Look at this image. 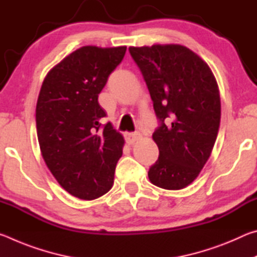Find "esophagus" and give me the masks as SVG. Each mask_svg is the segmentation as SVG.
I'll return each instance as SVG.
<instances>
[{
    "label": "esophagus",
    "instance_id": "obj_1",
    "mask_svg": "<svg viewBox=\"0 0 257 257\" xmlns=\"http://www.w3.org/2000/svg\"><path fill=\"white\" fill-rule=\"evenodd\" d=\"M141 138V134L138 133H124V139L128 144H134L135 142H137Z\"/></svg>",
    "mask_w": 257,
    "mask_h": 257
}]
</instances>
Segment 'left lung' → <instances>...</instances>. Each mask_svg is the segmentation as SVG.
<instances>
[{
  "label": "left lung",
  "mask_w": 257,
  "mask_h": 257,
  "mask_svg": "<svg viewBox=\"0 0 257 257\" xmlns=\"http://www.w3.org/2000/svg\"><path fill=\"white\" fill-rule=\"evenodd\" d=\"M159 120L153 139L160 154L149 170L151 182L182 189L196 179L220 127L219 89L210 67L186 46L129 47Z\"/></svg>",
  "instance_id": "obj_1"
}]
</instances>
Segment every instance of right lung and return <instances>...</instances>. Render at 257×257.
<instances>
[{"mask_svg": "<svg viewBox=\"0 0 257 257\" xmlns=\"http://www.w3.org/2000/svg\"><path fill=\"white\" fill-rule=\"evenodd\" d=\"M125 46H84L47 73L36 105V128L47 168L69 194L95 199L111 189L123 137L110 122L98 94L119 66Z\"/></svg>", "mask_w": 257, "mask_h": 257, "instance_id": "obj_1", "label": "right lung"}]
</instances>
